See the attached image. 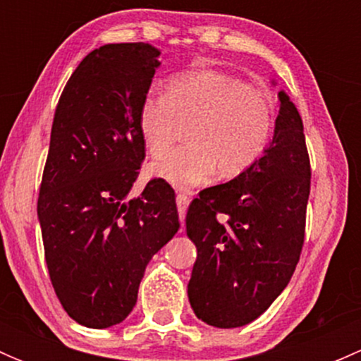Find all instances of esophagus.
<instances>
[{
  "instance_id": "1",
  "label": "esophagus",
  "mask_w": 361,
  "mask_h": 361,
  "mask_svg": "<svg viewBox=\"0 0 361 361\" xmlns=\"http://www.w3.org/2000/svg\"><path fill=\"white\" fill-rule=\"evenodd\" d=\"M192 199L188 197L187 194H178L176 195V206H178V213H180V220H185V213H187V207L190 204Z\"/></svg>"
}]
</instances>
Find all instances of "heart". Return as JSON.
Masks as SVG:
<instances>
[{
    "instance_id": "b5f03b06",
    "label": "heart",
    "mask_w": 361,
    "mask_h": 361,
    "mask_svg": "<svg viewBox=\"0 0 361 361\" xmlns=\"http://www.w3.org/2000/svg\"><path fill=\"white\" fill-rule=\"evenodd\" d=\"M188 145L148 167L150 176L188 190L220 171L234 178L265 154L274 130V103L265 90L220 71L171 78L166 92H150L137 108V130L152 157H160L187 127Z\"/></svg>"
}]
</instances>
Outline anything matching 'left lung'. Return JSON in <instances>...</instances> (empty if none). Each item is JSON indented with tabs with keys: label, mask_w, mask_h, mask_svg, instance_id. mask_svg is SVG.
Wrapping results in <instances>:
<instances>
[{
	"label": "left lung",
	"mask_w": 361,
	"mask_h": 361,
	"mask_svg": "<svg viewBox=\"0 0 361 361\" xmlns=\"http://www.w3.org/2000/svg\"><path fill=\"white\" fill-rule=\"evenodd\" d=\"M278 106L260 160L202 190L187 211V235L197 248L188 300L216 329H238L264 314L300 258L311 166L302 118L285 90Z\"/></svg>",
	"instance_id": "8db88e82"
}]
</instances>
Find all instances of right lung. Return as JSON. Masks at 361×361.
Wrapping results in <instances>:
<instances>
[{"label": "right lung", "instance_id": "obj_1", "mask_svg": "<svg viewBox=\"0 0 361 361\" xmlns=\"http://www.w3.org/2000/svg\"><path fill=\"white\" fill-rule=\"evenodd\" d=\"M159 56L150 43L92 50L56 108L38 221L54 290L68 314L89 329L129 316L148 262L180 228L166 181L152 180L129 199L145 159L137 108Z\"/></svg>", "mask_w": 361, "mask_h": 361}]
</instances>
